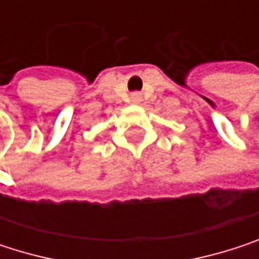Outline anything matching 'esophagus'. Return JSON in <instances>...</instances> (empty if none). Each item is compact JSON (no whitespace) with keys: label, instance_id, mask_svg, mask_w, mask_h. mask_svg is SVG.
<instances>
[{"label":"esophagus","instance_id":"34e87169","mask_svg":"<svg viewBox=\"0 0 259 259\" xmlns=\"http://www.w3.org/2000/svg\"><path fill=\"white\" fill-rule=\"evenodd\" d=\"M139 99V94H133V100H138Z\"/></svg>","mask_w":259,"mask_h":259}]
</instances>
